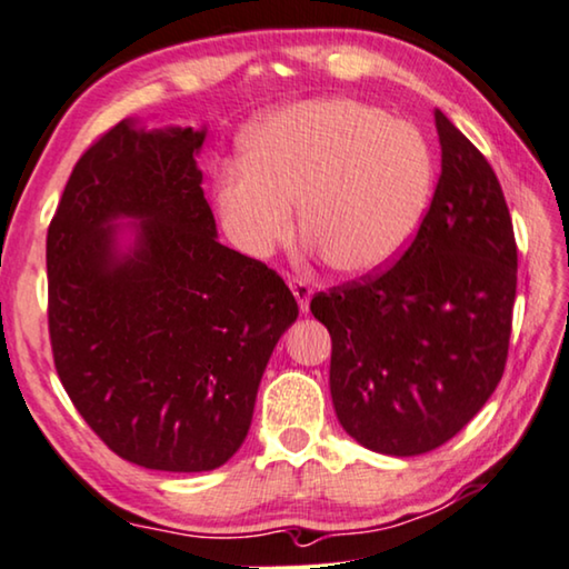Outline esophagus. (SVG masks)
I'll return each mask as SVG.
<instances>
[{"label":"esophagus","instance_id":"34e87169","mask_svg":"<svg viewBox=\"0 0 569 569\" xmlns=\"http://www.w3.org/2000/svg\"><path fill=\"white\" fill-rule=\"evenodd\" d=\"M288 288H291L293 296H296V301H299V309H301L303 313L309 311V303H311V296H313L311 286L306 283L303 278H296V276H291V278H288Z\"/></svg>","mask_w":569,"mask_h":569}]
</instances>
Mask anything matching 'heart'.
Instances as JSON below:
<instances>
[{"label":"heart","instance_id":"heart-1","mask_svg":"<svg viewBox=\"0 0 569 569\" xmlns=\"http://www.w3.org/2000/svg\"><path fill=\"white\" fill-rule=\"evenodd\" d=\"M436 187V157L412 123L351 98L268 113L248 131L246 161L214 171V202L236 246L268 258L293 230L345 276L392 266L418 236Z\"/></svg>","mask_w":569,"mask_h":569}]
</instances>
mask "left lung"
<instances>
[{"mask_svg": "<svg viewBox=\"0 0 569 569\" xmlns=\"http://www.w3.org/2000/svg\"><path fill=\"white\" fill-rule=\"evenodd\" d=\"M440 179L390 270L331 288L311 313L331 333L329 387L359 446L420 456L491 398L507 365L517 242L489 161L436 111Z\"/></svg>", "mask_w": 569, "mask_h": 569, "instance_id": "obj_1", "label": "left lung"}]
</instances>
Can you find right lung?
Segmentation results:
<instances>
[{"label": "right lung", "mask_w": 569, "mask_h": 569, "mask_svg": "<svg viewBox=\"0 0 569 569\" xmlns=\"http://www.w3.org/2000/svg\"><path fill=\"white\" fill-rule=\"evenodd\" d=\"M207 129L116 123L48 230L52 357L103 443L154 471H212L242 446L278 339L283 278L218 240L197 167Z\"/></svg>", "instance_id": "right-lung-1"}]
</instances>
